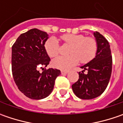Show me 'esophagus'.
<instances>
[{
	"label": "esophagus",
	"mask_w": 123,
	"mask_h": 123,
	"mask_svg": "<svg viewBox=\"0 0 123 123\" xmlns=\"http://www.w3.org/2000/svg\"><path fill=\"white\" fill-rule=\"evenodd\" d=\"M61 73L62 74H66L68 73V71H66V70H62L61 71Z\"/></svg>",
	"instance_id": "esophagus-1"
}]
</instances>
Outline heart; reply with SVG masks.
Masks as SVG:
<instances>
[{
	"mask_svg": "<svg viewBox=\"0 0 123 123\" xmlns=\"http://www.w3.org/2000/svg\"><path fill=\"white\" fill-rule=\"evenodd\" d=\"M61 39L66 44L70 45L68 56H59L52 62L55 68L66 70L81 62L86 64L94 58L97 52V40L92 37H85L82 34H65ZM44 49L47 55L54 57L59 54V45L55 37H50L45 42Z\"/></svg>",
	"mask_w": 123,
	"mask_h": 123,
	"instance_id": "1",
	"label": "heart"
}]
</instances>
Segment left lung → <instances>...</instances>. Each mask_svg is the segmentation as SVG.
<instances>
[{"label": "left lung", "instance_id": "1", "mask_svg": "<svg viewBox=\"0 0 123 123\" xmlns=\"http://www.w3.org/2000/svg\"><path fill=\"white\" fill-rule=\"evenodd\" d=\"M94 36L97 42L95 57L81 68L79 79L72 86L74 94L81 99H92L100 96L106 89L111 77L112 57L108 41L95 31ZM86 71V73H84Z\"/></svg>", "mask_w": 123, "mask_h": 123}]
</instances>
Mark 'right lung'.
Masks as SVG:
<instances>
[{"instance_id":"obj_1","label":"right lung","mask_w":123,"mask_h":123,"mask_svg":"<svg viewBox=\"0 0 123 123\" xmlns=\"http://www.w3.org/2000/svg\"><path fill=\"white\" fill-rule=\"evenodd\" d=\"M49 35L32 29L18 37L12 46V74L20 91L31 99H42L52 92L59 70L49 68L41 73L38 69L46 67L50 59L44 49Z\"/></svg>"}]
</instances>
